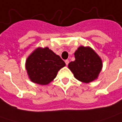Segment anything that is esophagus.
I'll use <instances>...</instances> for the list:
<instances>
[{
	"label": "esophagus",
	"mask_w": 122,
	"mask_h": 122,
	"mask_svg": "<svg viewBox=\"0 0 122 122\" xmlns=\"http://www.w3.org/2000/svg\"><path fill=\"white\" fill-rule=\"evenodd\" d=\"M65 63H66V65H68V63H69V61H68V60H65Z\"/></svg>",
	"instance_id": "obj_1"
}]
</instances>
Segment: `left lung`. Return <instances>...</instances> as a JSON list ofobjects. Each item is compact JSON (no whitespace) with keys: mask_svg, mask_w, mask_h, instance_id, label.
<instances>
[{"mask_svg":"<svg viewBox=\"0 0 122 122\" xmlns=\"http://www.w3.org/2000/svg\"><path fill=\"white\" fill-rule=\"evenodd\" d=\"M75 60L68 64L75 77L83 83H90L98 78L102 67V60L90 47H79L75 52Z\"/></svg>","mask_w":122,"mask_h":122,"instance_id":"8db88e82","label":"left lung"}]
</instances>
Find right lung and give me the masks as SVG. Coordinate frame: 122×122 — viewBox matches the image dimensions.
Segmentation results:
<instances>
[{
    "label": "right lung",
    "instance_id": "1",
    "mask_svg": "<svg viewBox=\"0 0 122 122\" xmlns=\"http://www.w3.org/2000/svg\"><path fill=\"white\" fill-rule=\"evenodd\" d=\"M65 65L58 55L48 47H38L26 60V69L32 81L40 85H47Z\"/></svg>",
    "mask_w": 122,
    "mask_h": 122
}]
</instances>
